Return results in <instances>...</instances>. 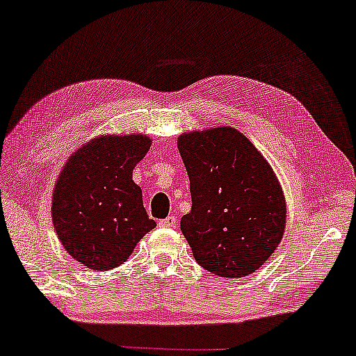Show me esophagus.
Masks as SVG:
<instances>
[{"label": "esophagus", "instance_id": "1", "mask_svg": "<svg viewBox=\"0 0 356 356\" xmlns=\"http://www.w3.org/2000/svg\"><path fill=\"white\" fill-rule=\"evenodd\" d=\"M175 224H177V217H175V216H169V217H165L164 220L159 222L161 227H167V229H170V227H175Z\"/></svg>", "mask_w": 356, "mask_h": 356}]
</instances>
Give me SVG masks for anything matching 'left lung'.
Here are the masks:
<instances>
[{
	"instance_id": "left-lung-1",
	"label": "left lung",
	"mask_w": 356,
	"mask_h": 356,
	"mask_svg": "<svg viewBox=\"0 0 356 356\" xmlns=\"http://www.w3.org/2000/svg\"><path fill=\"white\" fill-rule=\"evenodd\" d=\"M177 147L192 195L181 230L197 264L225 278L259 270L286 224L285 195L272 165L230 126L184 132Z\"/></svg>"
}]
</instances>
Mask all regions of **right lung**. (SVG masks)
Segmentation results:
<instances>
[{
  "label": "right lung",
  "instance_id": "add662e5",
  "mask_svg": "<svg viewBox=\"0 0 356 356\" xmlns=\"http://www.w3.org/2000/svg\"><path fill=\"white\" fill-rule=\"evenodd\" d=\"M151 144L145 134H102L64 164L51 216L59 242L86 268L119 267L156 227L143 205V191L132 181V170Z\"/></svg>",
  "mask_w": 356,
  "mask_h": 356
}]
</instances>
